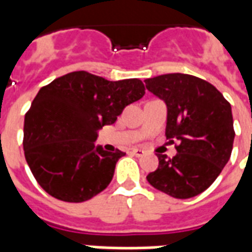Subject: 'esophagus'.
<instances>
[{"label":"esophagus","instance_id":"obj_1","mask_svg":"<svg viewBox=\"0 0 252 252\" xmlns=\"http://www.w3.org/2000/svg\"><path fill=\"white\" fill-rule=\"evenodd\" d=\"M132 154L135 155V157H137V158H140V157H144V151L143 150H139V148H135V150H132Z\"/></svg>","mask_w":252,"mask_h":252}]
</instances>
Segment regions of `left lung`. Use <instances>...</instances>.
<instances>
[{
	"label": "left lung",
	"mask_w": 252,
	"mask_h": 252,
	"mask_svg": "<svg viewBox=\"0 0 252 252\" xmlns=\"http://www.w3.org/2000/svg\"><path fill=\"white\" fill-rule=\"evenodd\" d=\"M144 82L148 92L166 102V137L178 142L173 158L157 154L158 169L147 181L174 198L200 194L215 182L232 153L231 104L213 85L189 74H164Z\"/></svg>",
	"instance_id": "obj_1"
}]
</instances>
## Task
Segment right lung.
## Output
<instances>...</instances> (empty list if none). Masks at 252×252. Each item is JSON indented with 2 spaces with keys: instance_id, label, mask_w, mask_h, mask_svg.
I'll return each mask as SVG.
<instances>
[{
  "instance_id": "1",
  "label": "right lung",
  "mask_w": 252,
  "mask_h": 252,
  "mask_svg": "<svg viewBox=\"0 0 252 252\" xmlns=\"http://www.w3.org/2000/svg\"><path fill=\"white\" fill-rule=\"evenodd\" d=\"M144 93L137 78L108 81L88 71L68 72L43 86L25 115L23 140L37 184L66 202H83L101 193L126 154L95 146L97 132Z\"/></svg>"
}]
</instances>
